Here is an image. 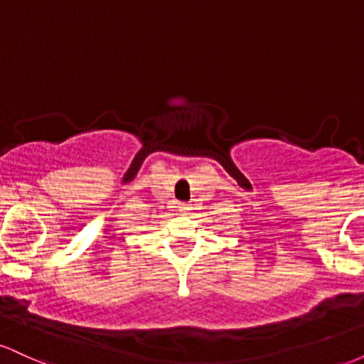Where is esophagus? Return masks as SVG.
Instances as JSON below:
<instances>
[{"label": "esophagus", "instance_id": "34e87169", "mask_svg": "<svg viewBox=\"0 0 364 364\" xmlns=\"http://www.w3.org/2000/svg\"><path fill=\"white\" fill-rule=\"evenodd\" d=\"M179 210L188 212V210H190V203H179Z\"/></svg>", "mask_w": 364, "mask_h": 364}]
</instances>
